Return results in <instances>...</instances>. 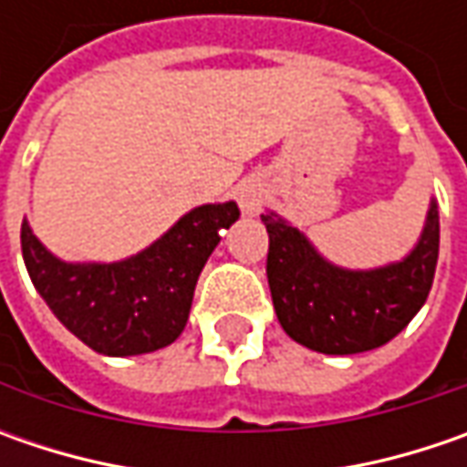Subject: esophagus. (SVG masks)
Returning a JSON list of instances; mask_svg holds the SVG:
<instances>
[{
    "label": "esophagus",
    "instance_id": "obj_1",
    "mask_svg": "<svg viewBox=\"0 0 467 467\" xmlns=\"http://www.w3.org/2000/svg\"><path fill=\"white\" fill-rule=\"evenodd\" d=\"M239 202H242L244 213L254 215V213H257V205H260V194H257L254 189H242V192H239Z\"/></svg>",
    "mask_w": 467,
    "mask_h": 467
}]
</instances>
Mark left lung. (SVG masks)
<instances>
[{
  "label": "left lung",
  "instance_id": "1",
  "mask_svg": "<svg viewBox=\"0 0 467 467\" xmlns=\"http://www.w3.org/2000/svg\"><path fill=\"white\" fill-rule=\"evenodd\" d=\"M262 223L270 236L267 283L280 327L317 353L350 356L385 346L408 327L431 291L440 257L434 200L410 254L374 270L332 265L275 213H265Z\"/></svg>",
  "mask_w": 467,
  "mask_h": 467
}]
</instances>
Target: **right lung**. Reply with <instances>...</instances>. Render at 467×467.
Instances as JSON below:
<instances>
[{
    "label": "right lung",
    "instance_id": "right-lung-1",
    "mask_svg": "<svg viewBox=\"0 0 467 467\" xmlns=\"http://www.w3.org/2000/svg\"><path fill=\"white\" fill-rule=\"evenodd\" d=\"M236 218V202L194 207L158 242L121 262L59 260L27 221L20 244L36 291L67 330L103 356H140L182 335L197 278L221 231Z\"/></svg>",
    "mask_w": 467,
    "mask_h": 467
}]
</instances>
